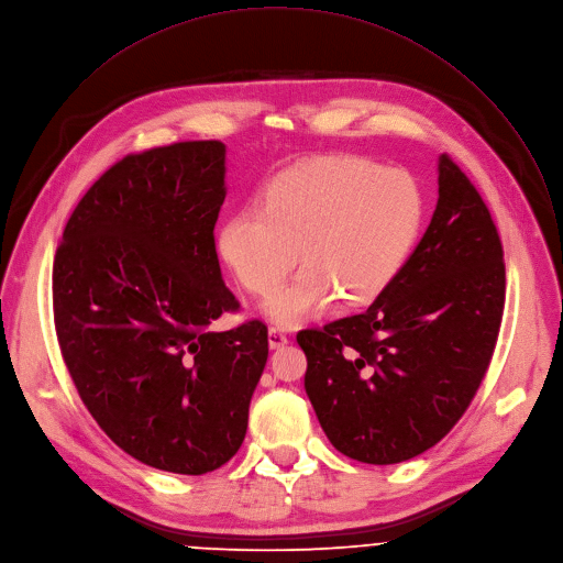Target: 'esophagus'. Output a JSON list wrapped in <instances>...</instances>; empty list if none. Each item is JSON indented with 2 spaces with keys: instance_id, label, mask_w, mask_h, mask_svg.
Returning a JSON list of instances; mask_svg holds the SVG:
<instances>
[{
  "instance_id": "34e87169",
  "label": "esophagus",
  "mask_w": 563,
  "mask_h": 563,
  "mask_svg": "<svg viewBox=\"0 0 563 563\" xmlns=\"http://www.w3.org/2000/svg\"><path fill=\"white\" fill-rule=\"evenodd\" d=\"M268 344H271V349H282L288 344V334L282 328L271 325L268 328Z\"/></svg>"
}]
</instances>
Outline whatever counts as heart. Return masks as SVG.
I'll return each mask as SVG.
<instances>
[{"mask_svg":"<svg viewBox=\"0 0 563 563\" xmlns=\"http://www.w3.org/2000/svg\"><path fill=\"white\" fill-rule=\"evenodd\" d=\"M426 199L401 168L334 155L275 177L262 206L238 208L219 233V255L251 295H273L301 260L306 268L266 306L286 325L323 312L336 297H379L406 266Z\"/></svg>","mask_w":563,"mask_h":563,"instance_id":"heart-1","label":"heart"}]
</instances>
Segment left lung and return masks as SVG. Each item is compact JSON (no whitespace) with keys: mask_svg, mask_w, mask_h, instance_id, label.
Returning a JSON list of instances; mask_svg holds the SVG:
<instances>
[{"mask_svg":"<svg viewBox=\"0 0 563 563\" xmlns=\"http://www.w3.org/2000/svg\"><path fill=\"white\" fill-rule=\"evenodd\" d=\"M504 249L479 190L439 157V199L415 253L368 310L297 332L306 395L342 455L388 466L441 441L490 366Z\"/></svg>","mask_w":563,"mask_h":563,"instance_id":"1","label":"left lung"}]
</instances>
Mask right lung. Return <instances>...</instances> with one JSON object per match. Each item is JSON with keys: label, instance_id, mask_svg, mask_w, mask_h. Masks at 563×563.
<instances>
[{"label": "right lung", "instance_id": "add662e5", "mask_svg": "<svg viewBox=\"0 0 563 563\" xmlns=\"http://www.w3.org/2000/svg\"><path fill=\"white\" fill-rule=\"evenodd\" d=\"M223 159L217 140L129 153L79 199L53 262L55 332L84 406L124 453L177 475L240 451L268 360L262 319L210 330L240 310L214 251Z\"/></svg>", "mask_w": 563, "mask_h": 563}]
</instances>
